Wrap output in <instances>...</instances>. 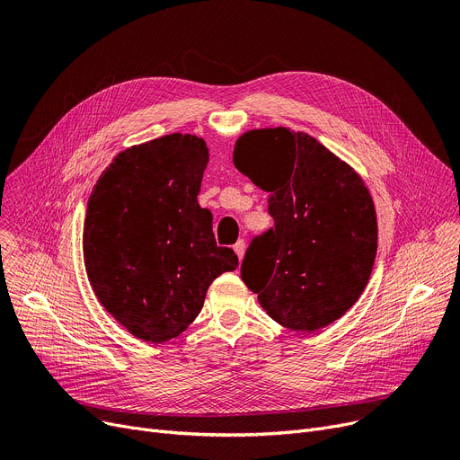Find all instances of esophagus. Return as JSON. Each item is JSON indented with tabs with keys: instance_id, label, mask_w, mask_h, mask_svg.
<instances>
[{
	"instance_id": "obj_1",
	"label": "esophagus",
	"mask_w": 460,
	"mask_h": 460,
	"mask_svg": "<svg viewBox=\"0 0 460 460\" xmlns=\"http://www.w3.org/2000/svg\"><path fill=\"white\" fill-rule=\"evenodd\" d=\"M233 250H234V253L238 255V259H242L243 257V253H246V242L243 240H238L234 246H233Z\"/></svg>"
}]
</instances>
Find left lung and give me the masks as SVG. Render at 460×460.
I'll return each mask as SVG.
<instances>
[{
    "instance_id": "8db88e82",
    "label": "left lung",
    "mask_w": 460,
    "mask_h": 460,
    "mask_svg": "<svg viewBox=\"0 0 460 460\" xmlns=\"http://www.w3.org/2000/svg\"><path fill=\"white\" fill-rule=\"evenodd\" d=\"M238 172L270 194L273 227L243 255L242 281L292 331H318L360 297L377 253V218L358 173L316 138L287 128L243 133Z\"/></svg>"
}]
</instances>
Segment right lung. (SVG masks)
I'll return each mask as SVG.
<instances>
[{"instance_id":"right-lung-1","label":"right lung","mask_w":460,"mask_h":460,"mask_svg":"<svg viewBox=\"0 0 460 460\" xmlns=\"http://www.w3.org/2000/svg\"><path fill=\"white\" fill-rule=\"evenodd\" d=\"M207 163L203 138L172 133L118 153L88 198V281L107 313L146 342L179 336L210 283L238 266L198 203Z\"/></svg>"}]
</instances>
